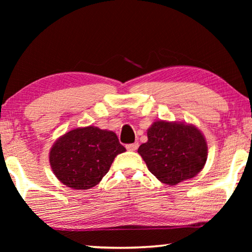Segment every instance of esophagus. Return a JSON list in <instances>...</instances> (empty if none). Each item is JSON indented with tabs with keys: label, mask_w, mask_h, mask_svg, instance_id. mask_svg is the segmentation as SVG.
Returning a JSON list of instances; mask_svg holds the SVG:
<instances>
[{
	"label": "esophagus",
	"mask_w": 252,
	"mask_h": 252,
	"mask_svg": "<svg viewBox=\"0 0 252 252\" xmlns=\"http://www.w3.org/2000/svg\"><path fill=\"white\" fill-rule=\"evenodd\" d=\"M138 148H139V143L138 142H134V143H131V144H126V149L129 151H135Z\"/></svg>",
	"instance_id": "esophagus-1"
}]
</instances>
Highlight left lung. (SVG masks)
<instances>
[{"instance_id":"left-lung-1","label":"left lung","mask_w":252,"mask_h":252,"mask_svg":"<svg viewBox=\"0 0 252 252\" xmlns=\"http://www.w3.org/2000/svg\"><path fill=\"white\" fill-rule=\"evenodd\" d=\"M148 141L138 153L153 176L162 183L176 186L197 176L208 158L202 132L185 122L158 120L147 131Z\"/></svg>"}]
</instances>
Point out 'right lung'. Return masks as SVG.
<instances>
[{"label": "right lung", "instance_id": "right-lung-1", "mask_svg": "<svg viewBox=\"0 0 252 252\" xmlns=\"http://www.w3.org/2000/svg\"><path fill=\"white\" fill-rule=\"evenodd\" d=\"M126 151L113 131L83 126L66 132L54 142L49 159L54 176L75 190L95 187L118 155Z\"/></svg>", "mask_w": 252, "mask_h": 252}]
</instances>
